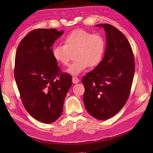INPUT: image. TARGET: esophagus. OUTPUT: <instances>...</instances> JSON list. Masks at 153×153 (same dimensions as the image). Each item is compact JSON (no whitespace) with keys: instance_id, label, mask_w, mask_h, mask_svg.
I'll return each instance as SVG.
<instances>
[{"instance_id":"34e87169","label":"esophagus","mask_w":153,"mask_h":153,"mask_svg":"<svg viewBox=\"0 0 153 153\" xmlns=\"http://www.w3.org/2000/svg\"><path fill=\"white\" fill-rule=\"evenodd\" d=\"M72 81H73V83H77L79 82V81H80V80H79V79L76 77H73L72 78Z\"/></svg>"}]
</instances>
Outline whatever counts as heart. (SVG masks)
<instances>
[{"instance_id":"b5f03b06","label":"heart","mask_w":153,"mask_h":153,"mask_svg":"<svg viewBox=\"0 0 153 153\" xmlns=\"http://www.w3.org/2000/svg\"><path fill=\"white\" fill-rule=\"evenodd\" d=\"M64 44L52 47L54 59L62 65H68L71 53H75L74 62L67 69L72 75H78L88 66H97L102 59L105 51V41L101 35L92 34L83 29H76L65 36Z\"/></svg>"}]
</instances>
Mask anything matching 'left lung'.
<instances>
[{
	"label": "left lung",
	"instance_id": "8db88e82",
	"mask_svg": "<svg viewBox=\"0 0 153 153\" xmlns=\"http://www.w3.org/2000/svg\"><path fill=\"white\" fill-rule=\"evenodd\" d=\"M96 26L104 29L106 47L101 62L82 78L83 102L94 118L105 120L117 114L127 102L135 62L129 42L121 31L109 24Z\"/></svg>",
	"mask_w": 153,
	"mask_h": 153
}]
</instances>
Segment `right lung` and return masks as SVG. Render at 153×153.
I'll return each instance as SVG.
<instances>
[{"mask_svg": "<svg viewBox=\"0 0 153 153\" xmlns=\"http://www.w3.org/2000/svg\"><path fill=\"white\" fill-rule=\"evenodd\" d=\"M63 32L34 30L21 41L16 53L14 77L24 106L31 117L47 124L60 117L72 85L71 76L59 73L52 54V45Z\"/></svg>", "mask_w": 153, "mask_h": 153, "instance_id": "obj_1", "label": "right lung"}]
</instances>
